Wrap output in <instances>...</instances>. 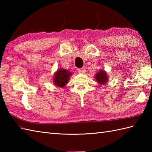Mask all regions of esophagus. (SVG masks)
Returning <instances> with one entry per match:
<instances>
[{"label": "esophagus", "instance_id": "34e87169", "mask_svg": "<svg viewBox=\"0 0 152 152\" xmlns=\"http://www.w3.org/2000/svg\"><path fill=\"white\" fill-rule=\"evenodd\" d=\"M78 72L80 74H84L86 72V70L83 68H82V69H78Z\"/></svg>", "mask_w": 152, "mask_h": 152}]
</instances>
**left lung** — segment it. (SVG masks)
Wrapping results in <instances>:
<instances>
[{
    "instance_id": "1",
    "label": "left lung",
    "mask_w": 152,
    "mask_h": 152,
    "mask_svg": "<svg viewBox=\"0 0 152 152\" xmlns=\"http://www.w3.org/2000/svg\"><path fill=\"white\" fill-rule=\"evenodd\" d=\"M108 75L104 70H100L99 72H98L95 74V79L99 84L101 85H104L108 81Z\"/></svg>"
}]
</instances>
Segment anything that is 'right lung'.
<instances>
[{
	"label": "right lung",
	"mask_w": 152,
	"mask_h": 152,
	"mask_svg": "<svg viewBox=\"0 0 152 152\" xmlns=\"http://www.w3.org/2000/svg\"><path fill=\"white\" fill-rule=\"evenodd\" d=\"M72 74L70 71L67 70L63 69H58L54 74V84L59 88H63L69 82L70 77L72 76Z\"/></svg>",
	"instance_id": "obj_1"
}]
</instances>
